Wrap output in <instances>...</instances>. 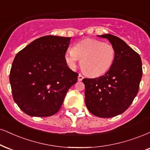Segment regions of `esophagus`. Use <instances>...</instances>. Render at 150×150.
Instances as JSON below:
<instances>
[{"label": "esophagus", "instance_id": "esophagus-1", "mask_svg": "<svg viewBox=\"0 0 150 150\" xmlns=\"http://www.w3.org/2000/svg\"><path fill=\"white\" fill-rule=\"evenodd\" d=\"M83 79H84V77H83L82 75H81V74H79V75H78V81H81Z\"/></svg>", "mask_w": 150, "mask_h": 150}]
</instances>
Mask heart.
<instances>
[{
	"mask_svg": "<svg viewBox=\"0 0 150 150\" xmlns=\"http://www.w3.org/2000/svg\"><path fill=\"white\" fill-rule=\"evenodd\" d=\"M115 50L113 45L95 39H86L73 45L64 54L66 64L75 69L78 59L81 70L90 77H99L109 70L114 62Z\"/></svg>",
	"mask_w": 150,
	"mask_h": 150,
	"instance_id": "b5f03b06",
	"label": "heart"
}]
</instances>
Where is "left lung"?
Segmentation results:
<instances>
[{"label": "left lung", "instance_id": "obj_1", "mask_svg": "<svg viewBox=\"0 0 150 150\" xmlns=\"http://www.w3.org/2000/svg\"><path fill=\"white\" fill-rule=\"evenodd\" d=\"M105 38L115 50L114 62L101 77L82 79L85 85V104L92 114L111 117L126 111L137 95L143 69L141 57L124 41L114 35Z\"/></svg>", "mask_w": 150, "mask_h": 150}]
</instances>
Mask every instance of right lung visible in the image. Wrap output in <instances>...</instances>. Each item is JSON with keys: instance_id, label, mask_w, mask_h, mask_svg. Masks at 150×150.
Masks as SVG:
<instances>
[{"instance_id": "add662e5", "label": "right lung", "mask_w": 150, "mask_h": 150, "mask_svg": "<svg viewBox=\"0 0 150 150\" xmlns=\"http://www.w3.org/2000/svg\"><path fill=\"white\" fill-rule=\"evenodd\" d=\"M71 37L44 36L17 53L9 82L18 107L30 116L52 115L61 108L78 74L69 69L64 54Z\"/></svg>"}]
</instances>
